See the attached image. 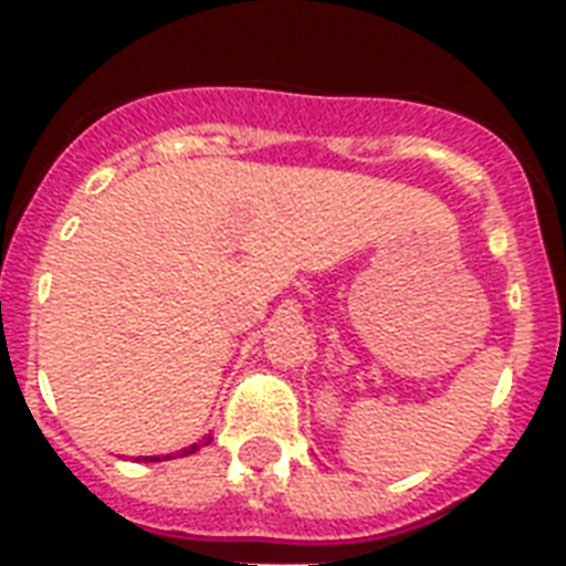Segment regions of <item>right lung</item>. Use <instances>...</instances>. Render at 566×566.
I'll use <instances>...</instances> for the list:
<instances>
[{
	"mask_svg": "<svg viewBox=\"0 0 566 566\" xmlns=\"http://www.w3.org/2000/svg\"><path fill=\"white\" fill-rule=\"evenodd\" d=\"M211 434H208V438L205 440H199V443H190V447H185V449H179V452H170V455H146L144 461H170V458H181V455H193L196 449L199 447H208V443H211Z\"/></svg>",
	"mask_w": 566,
	"mask_h": 566,
	"instance_id": "add662e5",
	"label": "right lung"
}]
</instances>
